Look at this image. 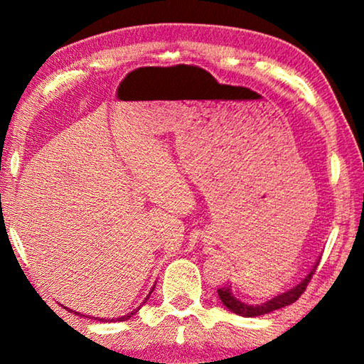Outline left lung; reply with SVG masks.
I'll use <instances>...</instances> for the list:
<instances>
[{
	"instance_id": "8db88e82",
	"label": "left lung",
	"mask_w": 364,
	"mask_h": 364,
	"mask_svg": "<svg viewBox=\"0 0 364 364\" xmlns=\"http://www.w3.org/2000/svg\"><path fill=\"white\" fill-rule=\"evenodd\" d=\"M318 263H319V260H316L315 267L310 269V273H308L305 278L301 279V282H299L297 286L289 289V291H286V292L278 294L276 297H273L268 301H263V304H260V305H250V304H245V301H242V300H239L236 295L232 294V286L231 284L218 289V297L221 300V304H223L228 308V310L236 313V315H239V316L254 318V316L267 315V313L279 310V308H282V306H287V305L294 304V301L297 300L301 294H304V291L308 286V282H310V279H311L313 273H315Z\"/></svg>"
}]
</instances>
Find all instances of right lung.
I'll list each match as a JSON object with an SVG mask.
<instances>
[{"label": "right lung", "mask_w": 364, "mask_h": 364, "mask_svg": "<svg viewBox=\"0 0 364 364\" xmlns=\"http://www.w3.org/2000/svg\"><path fill=\"white\" fill-rule=\"evenodd\" d=\"M152 291H154V287L151 289V292L146 295V299H144L143 301H141V305H139V306H136V308H134V310H133L132 313H128V315H123V316H120V318H112V319H110V318H107V319H106V318H97V316L95 318V316H90V315H80V313H78V311H72V310H70V308H67V310H69L70 313H75V315H78V316H82V318H90V319H95V321H102V323H104V321H107V323H115V321H127V319H130V318H132L133 315H136V313H138V311L141 310V306H143V305L146 304V301H147V300H149V297H151V294H152Z\"/></svg>", "instance_id": "add662e5"}]
</instances>
